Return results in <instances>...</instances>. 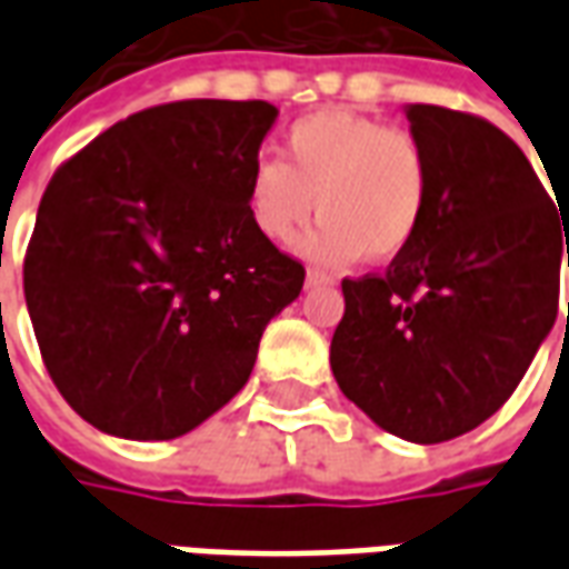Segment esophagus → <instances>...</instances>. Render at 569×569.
Returning <instances> with one entry per match:
<instances>
[{
  "instance_id": "34e87169",
  "label": "esophagus",
  "mask_w": 569,
  "mask_h": 569,
  "mask_svg": "<svg viewBox=\"0 0 569 569\" xmlns=\"http://www.w3.org/2000/svg\"><path fill=\"white\" fill-rule=\"evenodd\" d=\"M338 277L335 273H326L320 268H308V286H332Z\"/></svg>"
}]
</instances>
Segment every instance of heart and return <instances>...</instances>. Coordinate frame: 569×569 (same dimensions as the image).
<instances>
[{
	"label": "heart",
	"instance_id": "1",
	"mask_svg": "<svg viewBox=\"0 0 569 569\" xmlns=\"http://www.w3.org/2000/svg\"><path fill=\"white\" fill-rule=\"evenodd\" d=\"M429 194L432 163L411 130L329 109L286 130L280 161L252 167L247 210L273 243H292L317 210L313 259L345 264L366 252L369 261H393L420 237Z\"/></svg>",
	"mask_w": 569,
	"mask_h": 569
}]
</instances>
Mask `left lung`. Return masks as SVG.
<instances>
[{
  "label": "left lung",
  "mask_w": 569,
  "mask_h": 569,
  "mask_svg": "<svg viewBox=\"0 0 569 569\" xmlns=\"http://www.w3.org/2000/svg\"><path fill=\"white\" fill-rule=\"evenodd\" d=\"M408 121L432 163L427 222L383 273L345 277L329 362L378 427L436 445L500 411L551 332L569 210L488 118L418 103Z\"/></svg>",
  "instance_id": "8db88e82"
}]
</instances>
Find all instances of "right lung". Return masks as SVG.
Here are the masks:
<instances>
[{"instance_id": "right-lung-1", "label": "right lung", "mask_w": 569, "mask_h": 569, "mask_svg": "<svg viewBox=\"0 0 569 569\" xmlns=\"http://www.w3.org/2000/svg\"><path fill=\"white\" fill-rule=\"evenodd\" d=\"M277 109L176 100L60 163L23 256V296L69 408L121 439H176L249 381L305 264L259 234L247 186Z\"/></svg>"}]
</instances>
